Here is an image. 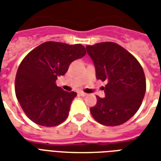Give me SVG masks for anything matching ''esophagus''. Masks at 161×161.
<instances>
[{"mask_svg": "<svg viewBox=\"0 0 161 161\" xmlns=\"http://www.w3.org/2000/svg\"><path fill=\"white\" fill-rule=\"evenodd\" d=\"M78 94L80 95L81 97H85V96H87V94H86V93H84V92H83V91H81V92H79Z\"/></svg>", "mask_w": 161, "mask_h": 161, "instance_id": "34e87169", "label": "esophagus"}]
</instances>
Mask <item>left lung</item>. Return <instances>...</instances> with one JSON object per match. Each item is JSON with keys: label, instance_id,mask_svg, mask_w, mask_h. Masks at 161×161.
Returning a JSON list of instances; mask_svg holds the SVG:
<instances>
[{"label": "left lung", "instance_id": "8db88e82", "mask_svg": "<svg viewBox=\"0 0 161 161\" xmlns=\"http://www.w3.org/2000/svg\"><path fill=\"white\" fill-rule=\"evenodd\" d=\"M96 68V77L107 81L105 97H97L91 108L96 121L105 126L124 123L137 112L146 92V77L138 60L114 42L86 46Z\"/></svg>", "mask_w": 161, "mask_h": 161}]
</instances>
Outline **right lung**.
I'll return each instance as SVG.
<instances>
[{
	"instance_id": "1",
	"label": "right lung",
	"mask_w": 161,
	"mask_h": 161,
	"mask_svg": "<svg viewBox=\"0 0 161 161\" xmlns=\"http://www.w3.org/2000/svg\"><path fill=\"white\" fill-rule=\"evenodd\" d=\"M86 54L80 44L48 41L37 46L19 64L15 77V94L26 116L36 124L54 127L68 116L77 93L58 87V77L66 73L74 60Z\"/></svg>"
}]
</instances>
